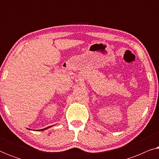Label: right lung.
<instances>
[{
    "instance_id": "right-lung-1",
    "label": "right lung",
    "mask_w": 159,
    "mask_h": 159,
    "mask_svg": "<svg viewBox=\"0 0 159 159\" xmlns=\"http://www.w3.org/2000/svg\"><path fill=\"white\" fill-rule=\"evenodd\" d=\"M51 127H52V126H51ZM48 127L44 128V129H40V131H43V130H45V129H48V128H49V127Z\"/></svg>"
}]
</instances>
